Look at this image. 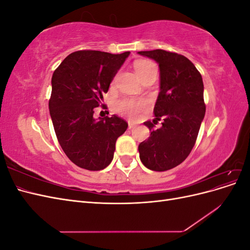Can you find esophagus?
Here are the masks:
<instances>
[{
  "instance_id": "34e87169",
  "label": "esophagus",
  "mask_w": 250,
  "mask_h": 250,
  "mask_svg": "<svg viewBox=\"0 0 250 250\" xmlns=\"http://www.w3.org/2000/svg\"><path fill=\"white\" fill-rule=\"evenodd\" d=\"M134 127H135V124L133 122H128V128H129V129H132Z\"/></svg>"
}]
</instances>
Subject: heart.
<instances>
[{
	"label": "heart",
	"mask_w": 250,
	"mask_h": 250,
	"mask_svg": "<svg viewBox=\"0 0 250 250\" xmlns=\"http://www.w3.org/2000/svg\"><path fill=\"white\" fill-rule=\"evenodd\" d=\"M134 71L137 72L139 77L143 79L149 74L151 71L156 70V65L154 62H151L149 59H139L133 63ZM147 106V103L145 101H135L132 99H128V98H124V99H121L116 103V109L121 112L124 113L127 116H137L139 112L144 110Z\"/></svg>",
	"instance_id": "b5f03b06"
}]
</instances>
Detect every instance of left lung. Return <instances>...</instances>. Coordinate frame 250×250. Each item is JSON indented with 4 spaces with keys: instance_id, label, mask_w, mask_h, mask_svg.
Masks as SVG:
<instances>
[{
    "instance_id": "obj_1",
    "label": "left lung",
    "mask_w": 250,
    "mask_h": 250,
    "mask_svg": "<svg viewBox=\"0 0 250 250\" xmlns=\"http://www.w3.org/2000/svg\"><path fill=\"white\" fill-rule=\"evenodd\" d=\"M139 54L154 59L160 65L161 92L153 109L155 120L163 126L151 131L139 145L143 165L153 171H167L180 165L191 153L206 115L201 74L191 60L175 52L141 51Z\"/></svg>"
}]
</instances>
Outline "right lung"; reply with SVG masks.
<instances>
[{
    "label": "right lung",
    "instance_id": "1",
    "mask_svg": "<svg viewBox=\"0 0 250 250\" xmlns=\"http://www.w3.org/2000/svg\"><path fill=\"white\" fill-rule=\"evenodd\" d=\"M129 53L76 51L53 73L49 100L53 126L65 155L82 169L106 168L118 138L127 129L126 121L116 115L100 120L93 116Z\"/></svg>",
    "mask_w": 250,
    "mask_h": 250
}]
</instances>
